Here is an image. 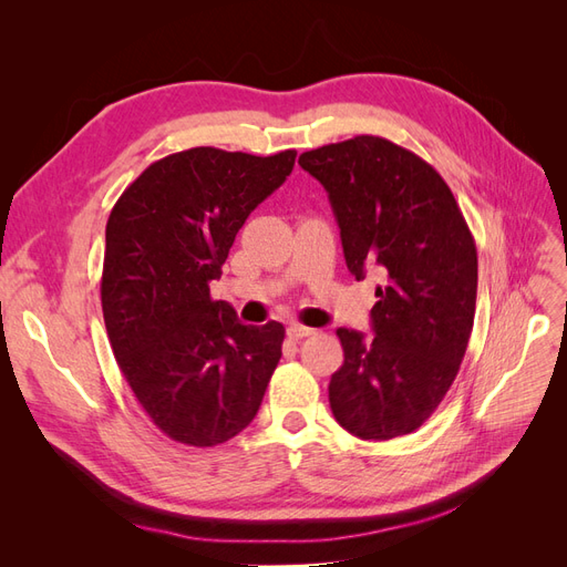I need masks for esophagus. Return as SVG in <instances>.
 I'll return each mask as SVG.
<instances>
[{"mask_svg": "<svg viewBox=\"0 0 567 567\" xmlns=\"http://www.w3.org/2000/svg\"><path fill=\"white\" fill-rule=\"evenodd\" d=\"M286 333H288L290 340H300V338L312 336L315 329H310V326H302V323H290L288 329H286Z\"/></svg>", "mask_w": 567, "mask_h": 567, "instance_id": "34e87169", "label": "esophagus"}]
</instances>
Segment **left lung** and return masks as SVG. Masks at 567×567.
I'll list each match as a JSON object with an SVG mask.
<instances>
[{"label":"left lung","instance_id":"left-lung-1","mask_svg":"<svg viewBox=\"0 0 567 567\" xmlns=\"http://www.w3.org/2000/svg\"><path fill=\"white\" fill-rule=\"evenodd\" d=\"M329 194L354 279L379 271L373 338L338 329L336 421L362 440L414 433L452 388L473 331L477 250L452 188L416 153L383 136L305 151Z\"/></svg>","mask_w":567,"mask_h":567}]
</instances>
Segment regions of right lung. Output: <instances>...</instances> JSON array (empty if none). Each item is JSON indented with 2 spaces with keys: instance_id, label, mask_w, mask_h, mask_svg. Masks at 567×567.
<instances>
[{
  "instance_id": "right-lung-1",
  "label": "right lung",
  "mask_w": 567,
  "mask_h": 567,
  "mask_svg": "<svg viewBox=\"0 0 567 567\" xmlns=\"http://www.w3.org/2000/svg\"><path fill=\"white\" fill-rule=\"evenodd\" d=\"M296 156L179 151L151 163L111 210L101 307L115 362L153 425L188 447L241 433L281 359L284 323H241L210 298V281Z\"/></svg>"
}]
</instances>
